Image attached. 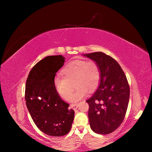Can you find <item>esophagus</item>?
Instances as JSON below:
<instances>
[{
  "label": "esophagus",
  "mask_w": 152,
  "mask_h": 152,
  "mask_svg": "<svg viewBox=\"0 0 152 152\" xmlns=\"http://www.w3.org/2000/svg\"><path fill=\"white\" fill-rule=\"evenodd\" d=\"M78 104H70V108H72V109L74 110L78 108Z\"/></svg>",
  "instance_id": "34e87169"
}]
</instances>
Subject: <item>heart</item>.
Here are the masks:
<instances>
[{"instance_id":"b5f03b06","label":"heart","mask_w":152,"mask_h":152,"mask_svg":"<svg viewBox=\"0 0 152 152\" xmlns=\"http://www.w3.org/2000/svg\"><path fill=\"white\" fill-rule=\"evenodd\" d=\"M61 72L63 76H57L54 79L55 89L61 98L69 100L74 84L77 89L70 98L73 102L84 98L88 91L95 90L101 80V69L94 61H73L68 63Z\"/></svg>"}]
</instances>
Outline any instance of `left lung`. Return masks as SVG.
<instances>
[{
    "mask_svg": "<svg viewBox=\"0 0 152 152\" xmlns=\"http://www.w3.org/2000/svg\"><path fill=\"white\" fill-rule=\"evenodd\" d=\"M98 63L101 69L100 85L91 98L88 117L95 133L107 134L120 126L129 101L130 88L125 74L114 59L104 53L83 55Z\"/></svg>",
    "mask_w": 152,
    "mask_h": 152,
    "instance_id": "1",
    "label": "left lung"
}]
</instances>
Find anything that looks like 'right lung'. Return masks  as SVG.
Returning <instances> with one entry per match:
<instances>
[{
	"label": "right lung",
	"mask_w": 152,
	"mask_h": 152,
	"mask_svg": "<svg viewBox=\"0 0 152 152\" xmlns=\"http://www.w3.org/2000/svg\"><path fill=\"white\" fill-rule=\"evenodd\" d=\"M64 57L51 56L33 67L25 85L26 105L34 123L49 136L61 137L70 131L74 111L63 101L54 88L56 72L63 66Z\"/></svg>",
	"instance_id": "right-lung-1"
}]
</instances>
